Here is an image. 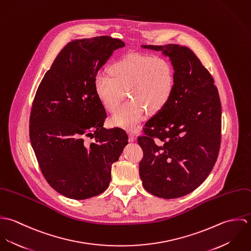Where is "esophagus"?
Segmentation results:
<instances>
[{
  "label": "esophagus",
  "mask_w": 251,
  "mask_h": 251,
  "mask_svg": "<svg viewBox=\"0 0 251 251\" xmlns=\"http://www.w3.org/2000/svg\"><path fill=\"white\" fill-rule=\"evenodd\" d=\"M128 136H129V142H134L136 140V135L133 131H129Z\"/></svg>",
  "instance_id": "1"
}]
</instances>
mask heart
Returning a JSON list of instances; mask_svg holds the SVG:
<instances>
[{
  "label": "heart",
  "mask_w": 251,
  "mask_h": 251,
  "mask_svg": "<svg viewBox=\"0 0 251 251\" xmlns=\"http://www.w3.org/2000/svg\"><path fill=\"white\" fill-rule=\"evenodd\" d=\"M111 77L98 74L95 93L102 106L114 113L124 97L131 99L114 114L113 125L134 128L146 112L154 115L169 103L175 90V71L163 57L130 53L121 57L108 69Z\"/></svg>",
  "instance_id": "obj_1"
}]
</instances>
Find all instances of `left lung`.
<instances>
[{"label":"left lung","mask_w":251,"mask_h":251,"mask_svg":"<svg viewBox=\"0 0 251 251\" xmlns=\"http://www.w3.org/2000/svg\"><path fill=\"white\" fill-rule=\"evenodd\" d=\"M168 57L175 71L169 103L138 137L139 175L154 196L174 199L196 189L211 173L221 141V104L214 78L197 56L178 44L141 45Z\"/></svg>","instance_id":"left-lung-1"}]
</instances>
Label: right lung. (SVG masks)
Instances as JSON below:
<instances>
[{"label":"right lung","mask_w":251,"mask_h":251,"mask_svg":"<svg viewBox=\"0 0 251 251\" xmlns=\"http://www.w3.org/2000/svg\"><path fill=\"white\" fill-rule=\"evenodd\" d=\"M125 45L107 36L73 40L37 88L30 116L31 144L44 178L68 198L102 193L112 164L128 143L124 129L103 127L107 115L94 88L100 68ZM86 137L95 141L88 144Z\"/></svg>","instance_id":"1"}]
</instances>
